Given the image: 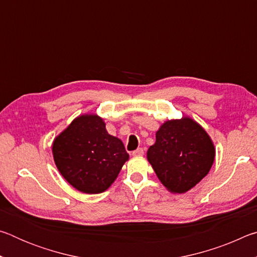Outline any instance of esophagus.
<instances>
[{"mask_svg":"<svg viewBox=\"0 0 257 257\" xmlns=\"http://www.w3.org/2000/svg\"><path fill=\"white\" fill-rule=\"evenodd\" d=\"M133 155L134 156H143V155H144V150H143V149H137L136 151L133 152Z\"/></svg>","mask_w":257,"mask_h":257,"instance_id":"34e87169","label":"esophagus"}]
</instances>
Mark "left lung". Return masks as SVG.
I'll return each mask as SVG.
<instances>
[{"instance_id": "8db88e82", "label": "left lung", "mask_w": 257, "mask_h": 257, "mask_svg": "<svg viewBox=\"0 0 257 257\" xmlns=\"http://www.w3.org/2000/svg\"><path fill=\"white\" fill-rule=\"evenodd\" d=\"M155 137L146 156L170 193H187L211 170L214 144L206 130L190 116L164 121Z\"/></svg>"}]
</instances>
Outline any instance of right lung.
I'll use <instances>...</instances> for the list:
<instances>
[{"label": "right lung", "instance_id": "1", "mask_svg": "<svg viewBox=\"0 0 257 257\" xmlns=\"http://www.w3.org/2000/svg\"><path fill=\"white\" fill-rule=\"evenodd\" d=\"M52 154L61 176L85 194L105 191L129 160L121 139L108 134L95 113L73 119L54 138Z\"/></svg>", "mask_w": 257, "mask_h": 257}]
</instances>
